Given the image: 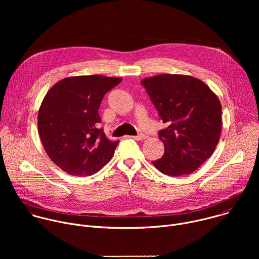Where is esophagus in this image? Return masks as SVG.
Returning a JSON list of instances; mask_svg holds the SVG:
<instances>
[{
  "instance_id": "34e87169",
  "label": "esophagus",
  "mask_w": 259,
  "mask_h": 259,
  "mask_svg": "<svg viewBox=\"0 0 259 259\" xmlns=\"http://www.w3.org/2000/svg\"><path fill=\"white\" fill-rule=\"evenodd\" d=\"M130 137L133 138V139H135V140H143V139L146 138V136H145L144 134H139V135H137V136H130Z\"/></svg>"
}]
</instances>
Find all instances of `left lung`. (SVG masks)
<instances>
[{
	"label": "left lung",
	"mask_w": 259,
	"mask_h": 259,
	"mask_svg": "<svg viewBox=\"0 0 259 259\" xmlns=\"http://www.w3.org/2000/svg\"><path fill=\"white\" fill-rule=\"evenodd\" d=\"M167 125L159 138L164 156L154 166L169 176L196 171L211 157L221 134V104L201 80L187 75H162L141 81Z\"/></svg>",
	"instance_id": "8db88e82"
}]
</instances>
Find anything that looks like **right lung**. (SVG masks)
I'll return each instance as SVG.
<instances>
[{
	"label": "right lung",
	"mask_w": 259,
	"mask_h": 259,
	"mask_svg": "<svg viewBox=\"0 0 259 259\" xmlns=\"http://www.w3.org/2000/svg\"><path fill=\"white\" fill-rule=\"evenodd\" d=\"M121 81L101 75L69 77L45 95L38 115L39 135L51 161L64 172L92 175L113 158L119 140H109L98 128V109L105 93Z\"/></svg>",
	"instance_id": "obj_1"
}]
</instances>
